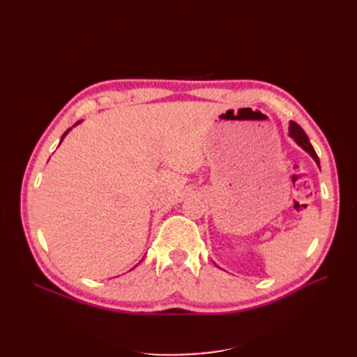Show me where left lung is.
Here are the masks:
<instances>
[{"instance_id": "obj_1", "label": "left lung", "mask_w": 357, "mask_h": 357, "mask_svg": "<svg viewBox=\"0 0 357 357\" xmlns=\"http://www.w3.org/2000/svg\"><path fill=\"white\" fill-rule=\"evenodd\" d=\"M289 137L290 138H294V142L299 146V147H302L305 150V152L314 159V162L316 164L319 165V168H320V160H319V156H317V153H316V150H314V147L311 146V143H310V139H308V137H307V134L304 132V129H302L298 123H295V122H290L289 123Z\"/></svg>"}]
</instances>
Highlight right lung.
Listing matches in <instances>:
<instances>
[{
	"instance_id": "add662e5",
	"label": "right lung",
	"mask_w": 357,
	"mask_h": 357,
	"mask_svg": "<svg viewBox=\"0 0 357 357\" xmlns=\"http://www.w3.org/2000/svg\"><path fill=\"white\" fill-rule=\"evenodd\" d=\"M79 123H82V121H79V122H77V123H74V125H73V126H71V128H68V129H67V131H66V132H63V135H62V137H61V142H59V144H61V143H62V139H63V138H66V137H67V135H68V132H70V131H71V129H73V128H74V126H77V125H79Z\"/></svg>"
}]
</instances>
